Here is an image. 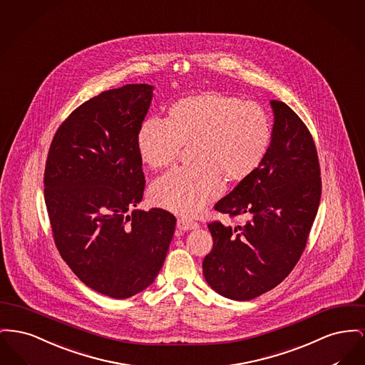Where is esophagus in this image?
Returning a JSON list of instances; mask_svg holds the SVG:
<instances>
[{
    "label": "esophagus",
    "instance_id": "34e87169",
    "mask_svg": "<svg viewBox=\"0 0 365 365\" xmlns=\"http://www.w3.org/2000/svg\"><path fill=\"white\" fill-rule=\"evenodd\" d=\"M177 228L181 230H197L199 224L195 222V221H191V220H187V218H178L177 220Z\"/></svg>",
    "mask_w": 365,
    "mask_h": 365
}]
</instances>
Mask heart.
<instances>
[{"label": "heart", "instance_id": "1", "mask_svg": "<svg viewBox=\"0 0 365 365\" xmlns=\"http://www.w3.org/2000/svg\"><path fill=\"white\" fill-rule=\"evenodd\" d=\"M272 128L267 113L252 101L205 92L175 101L169 118H150L138 129L137 150L153 168H168L182 145H192L193 165L177 168L153 182L154 205L192 217L221 195L224 178L243 181L268 153Z\"/></svg>", "mask_w": 365, "mask_h": 365}]
</instances>
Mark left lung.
Segmentation results:
<instances>
[{"label": "left lung", "mask_w": 365, "mask_h": 365, "mask_svg": "<svg viewBox=\"0 0 365 365\" xmlns=\"http://www.w3.org/2000/svg\"><path fill=\"white\" fill-rule=\"evenodd\" d=\"M273 129L259 168L214 209L247 221L209 224L214 245L203 274L215 292L249 301L280 284L297 265L316 218L322 178L314 141L283 101L272 100Z\"/></svg>", "instance_id": "1"}]
</instances>
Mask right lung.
I'll use <instances>...</instances> for the list:
<instances>
[{
	"label": "right lung",
	"mask_w": 365,
	"mask_h": 365,
	"mask_svg": "<svg viewBox=\"0 0 365 365\" xmlns=\"http://www.w3.org/2000/svg\"><path fill=\"white\" fill-rule=\"evenodd\" d=\"M153 91L130 83L85 101L60 125L46 159L58 252L82 283L116 299L154 283L175 228L169 211L135 209L145 185L137 133Z\"/></svg>",
	"instance_id": "1"
}]
</instances>
